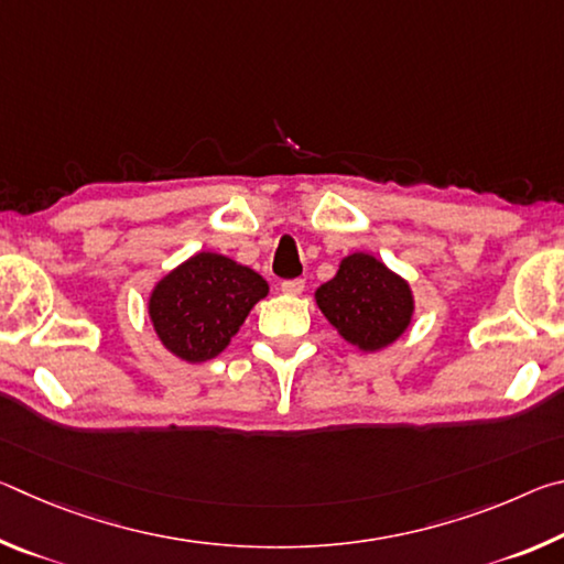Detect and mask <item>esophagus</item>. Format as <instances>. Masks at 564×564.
Returning a JSON list of instances; mask_svg holds the SVG:
<instances>
[{
    "label": "esophagus",
    "mask_w": 564,
    "mask_h": 564,
    "mask_svg": "<svg viewBox=\"0 0 564 564\" xmlns=\"http://www.w3.org/2000/svg\"><path fill=\"white\" fill-rule=\"evenodd\" d=\"M303 289H305L303 279H291V281L281 283V291L289 293V295H299V293H303Z\"/></svg>",
    "instance_id": "obj_1"
}]
</instances>
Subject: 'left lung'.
<instances>
[{"instance_id": "8db88e82", "label": "left lung", "mask_w": 564, "mask_h": 564, "mask_svg": "<svg viewBox=\"0 0 564 564\" xmlns=\"http://www.w3.org/2000/svg\"><path fill=\"white\" fill-rule=\"evenodd\" d=\"M318 308L360 350H380L410 326L413 293L408 283L368 253L340 261L336 279L316 291Z\"/></svg>"}]
</instances>
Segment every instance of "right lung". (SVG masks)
<instances>
[{"instance_id":"right-lung-1","label":"right lung","mask_w":564,"mask_h":564,"mask_svg":"<svg viewBox=\"0 0 564 564\" xmlns=\"http://www.w3.org/2000/svg\"><path fill=\"white\" fill-rule=\"evenodd\" d=\"M265 293L269 283L248 265L218 253H196L159 281L149 316L174 356L204 362L228 346Z\"/></svg>"}]
</instances>
